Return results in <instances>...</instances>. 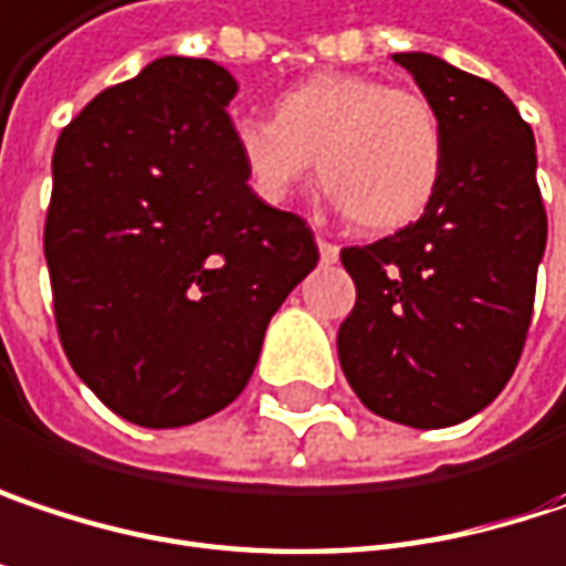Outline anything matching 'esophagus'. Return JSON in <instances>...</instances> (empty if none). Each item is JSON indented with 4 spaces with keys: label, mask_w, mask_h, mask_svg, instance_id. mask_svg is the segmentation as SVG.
Returning <instances> with one entry per match:
<instances>
[{
    "label": "esophagus",
    "mask_w": 566,
    "mask_h": 566,
    "mask_svg": "<svg viewBox=\"0 0 566 566\" xmlns=\"http://www.w3.org/2000/svg\"><path fill=\"white\" fill-rule=\"evenodd\" d=\"M317 249H321V262H327V265H334L336 259H339V245L331 242V239H324V235H317Z\"/></svg>",
    "instance_id": "esophagus-1"
}]
</instances>
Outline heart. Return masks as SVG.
Instances as JSON below:
<instances>
[{
  "mask_svg": "<svg viewBox=\"0 0 566 566\" xmlns=\"http://www.w3.org/2000/svg\"><path fill=\"white\" fill-rule=\"evenodd\" d=\"M232 148L252 193L275 207L311 178L317 158L334 203L366 232L421 220L447 165L434 103L366 74H317L287 86L272 103V123H232Z\"/></svg>",
  "mask_w": 566,
  "mask_h": 566,
  "instance_id": "1",
  "label": "heart"
}]
</instances>
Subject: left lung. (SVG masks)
<instances>
[{"label": "left lung", "mask_w": 566, "mask_h": 566, "mask_svg": "<svg viewBox=\"0 0 566 566\" xmlns=\"http://www.w3.org/2000/svg\"><path fill=\"white\" fill-rule=\"evenodd\" d=\"M443 119L447 165L424 217L346 245L356 304L339 324L346 382L379 418L450 428L512 379L532 327L547 213L535 135L512 99L434 54H395Z\"/></svg>", "instance_id": "8db88e82"}]
</instances>
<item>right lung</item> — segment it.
<instances>
[{"mask_svg": "<svg viewBox=\"0 0 566 566\" xmlns=\"http://www.w3.org/2000/svg\"><path fill=\"white\" fill-rule=\"evenodd\" d=\"M232 96L220 64L158 57L93 96L54 145L44 259L57 336L93 395L138 428L227 408L321 259L307 220L245 184Z\"/></svg>", "mask_w": 566, "mask_h": 566, "instance_id": "obj_1", "label": "right lung"}]
</instances>
